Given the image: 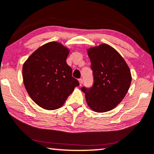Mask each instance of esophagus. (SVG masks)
Listing matches in <instances>:
<instances>
[{"instance_id": "obj_1", "label": "esophagus", "mask_w": 154, "mask_h": 154, "mask_svg": "<svg viewBox=\"0 0 154 154\" xmlns=\"http://www.w3.org/2000/svg\"><path fill=\"white\" fill-rule=\"evenodd\" d=\"M79 85H82L83 83V79H79Z\"/></svg>"}]
</instances>
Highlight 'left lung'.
Segmentation results:
<instances>
[{
	"label": "left lung",
	"instance_id": "8db88e82",
	"mask_svg": "<svg viewBox=\"0 0 154 154\" xmlns=\"http://www.w3.org/2000/svg\"><path fill=\"white\" fill-rule=\"evenodd\" d=\"M93 72L90 88H81L92 110L104 112L115 108L126 95L131 83L128 66L114 48L106 44L88 49Z\"/></svg>",
	"mask_w": 154,
	"mask_h": 154
}]
</instances>
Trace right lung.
<instances>
[{
	"mask_svg": "<svg viewBox=\"0 0 154 154\" xmlns=\"http://www.w3.org/2000/svg\"><path fill=\"white\" fill-rule=\"evenodd\" d=\"M69 49L61 43L51 42L37 49L23 65V79L30 97L38 106L53 110L64 105L79 86L66 64Z\"/></svg>",
	"mask_w": 154,
	"mask_h": 154,
	"instance_id": "1",
	"label": "right lung"
}]
</instances>
